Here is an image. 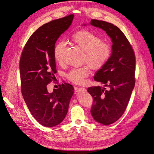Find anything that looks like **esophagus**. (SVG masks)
I'll list each match as a JSON object with an SVG mask.
<instances>
[{"mask_svg":"<svg viewBox=\"0 0 154 154\" xmlns=\"http://www.w3.org/2000/svg\"><path fill=\"white\" fill-rule=\"evenodd\" d=\"M74 89H75V91H76V92H80V91H86V89L85 88H83V87H80V88H79V87H76L75 88H74Z\"/></svg>","mask_w":154,"mask_h":154,"instance_id":"34e87169","label":"esophagus"}]
</instances>
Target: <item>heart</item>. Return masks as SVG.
I'll use <instances>...</instances> for the list:
<instances>
[{"label":"heart","instance_id":"1","mask_svg":"<svg viewBox=\"0 0 154 154\" xmlns=\"http://www.w3.org/2000/svg\"><path fill=\"white\" fill-rule=\"evenodd\" d=\"M70 39L84 51L83 60L93 69L103 67L109 61L112 54V47L109 43L102 41L101 37L90 30L82 29L71 35ZM66 44L60 42L54 48V57L57 62L62 63ZM90 73L88 66L71 69L67 74V78L73 83L80 84Z\"/></svg>","mask_w":154,"mask_h":154}]
</instances>
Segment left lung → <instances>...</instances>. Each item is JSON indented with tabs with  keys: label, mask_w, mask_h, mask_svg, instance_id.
I'll return each mask as SVG.
<instances>
[{
	"label": "left lung",
	"mask_w": 154,
	"mask_h": 154,
	"mask_svg": "<svg viewBox=\"0 0 154 154\" xmlns=\"http://www.w3.org/2000/svg\"><path fill=\"white\" fill-rule=\"evenodd\" d=\"M90 24L106 31L112 42L111 57L97 71L94 80L109 87H91L87 91L93 97L91 112L96 122L112 124L123 114L135 85L136 57L129 41L117 26L92 19Z\"/></svg>",
	"instance_id": "8db88e82"
}]
</instances>
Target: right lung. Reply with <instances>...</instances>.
<instances>
[{"instance_id":"obj_1","label":"right lung","mask_w":154,"mask_h":154,"mask_svg":"<svg viewBox=\"0 0 154 154\" xmlns=\"http://www.w3.org/2000/svg\"><path fill=\"white\" fill-rule=\"evenodd\" d=\"M74 15L51 21L36 29L26 42L20 59L22 96L34 118L45 127L61 123L74 93L72 85L64 83L53 92L47 85L55 80V43L71 26Z\"/></svg>"}]
</instances>
